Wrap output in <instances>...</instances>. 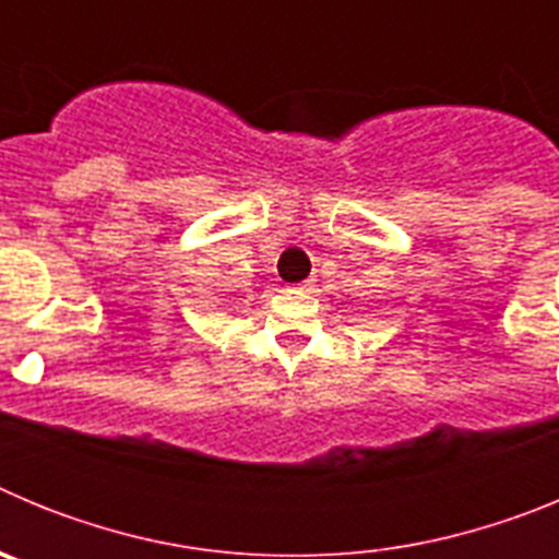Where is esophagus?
I'll list each match as a JSON object with an SVG mask.
<instances>
[{
  "label": "esophagus",
  "mask_w": 559,
  "mask_h": 559,
  "mask_svg": "<svg viewBox=\"0 0 559 559\" xmlns=\"http://www.w3.org/2000/svg\"><path fill=\"white\" fill-rule=\"evenodd\" d=\"M305 288H308V285H299V290H305Z\"/></svg>",
  "instance_id": "esophagus-1"
}]
</instances>
